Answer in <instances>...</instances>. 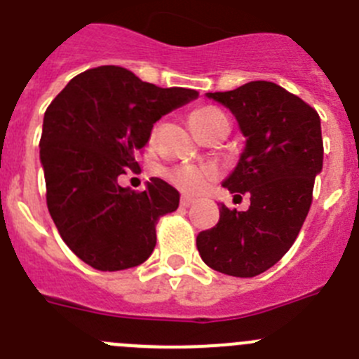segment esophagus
Listing matches in <instances>:
<instances>
[{
  "instance_id": "34e87169",
  "label": "esophagus",
  "mask_w": 359,
  "mask_h": 359,
  "mask_svg": "<svg viewBox=\"0 0 359 359\" xmlns=\"http://www.w3.org/2000/svg\"><path fill=\"white\" fill-rule=\"evenodd\" d=\"M193 203H195V198H191V196H182L180 198V205L182 207H191Z\"/></svg>"
}]
</instances>
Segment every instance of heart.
Segmentation results:
<instances>
[{
    "label": "heart",
    "instance_id": "obj_1",
    "mask_svg": "<svg viewBox=\"0 0 359 359\" xmlns=\"http://www.w3.org/2000/svg\"><path fill=\"white\" fill-rule=\"evenodd\" d=\"M219 115H223L219 109L203 106V108H196L191 111L189 123L193 127V130H196L203 123L209 122L210 118ZM170 179L182 191H187V193H202L203 189H207L210 180L216 179V170L210 168V166H200V164H182V166H177L175 170L170 172Z\"/></svg>",
    "mask_w": 359,
    "mask_h": 359
}]
</instances>
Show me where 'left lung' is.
Returning a JSON list of instances; mask_svg holds the SVG:
<instances>
[{"label":"left lung","mask_w":359,"mask_h":359,"mask_svg":"<svg viewBox=\"0 0 359 359\" xmlns=\"http://www.w3.org/2000/svg\"><path fill=\"white\" fill-rule=\"evenodd\" d=\"M232 111L246 138L223 187L250 193V209L219 205V221L196 237L214 271L251 278L273 267L296 241L323 170L320 118L303 99L271 81H250L230 92L205 93Z\"/></svg>","instance_id":"8db88e82"}]
</instances>
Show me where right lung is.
<instances>
[{"label": "right lung", "mask_w": 359, "mask_h": 359, "mask_svg": "<svg viewBox=\"0 0 359 359\" xmlns=\"http://www.w3.org/2000/svg\"><path fill=\"white\" fill-rule=\"evenodd\" d=\"M196 97V90L161 88L102 65L70 79L46 109L40 163L49 214L93 269H129L152 255L157 221L177 210L179 191L152 177L136 193L118 177L138 168L134 154L149 143L154 123Z\"/></svg>", "instance_id": "obj_1"}]
</instances>
